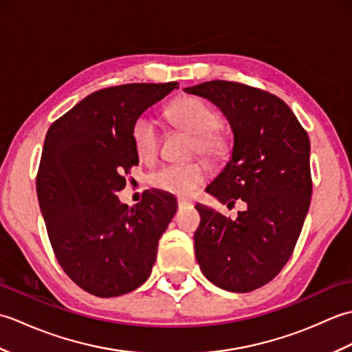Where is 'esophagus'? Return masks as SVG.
Here are the masks:
<instances>
[{
  "instance_id": "esophagus-1",
  "label": "esophagus",
  "mask_w": 352,
  "mask_h": 352,
  "mask_svg": "<svg viewBox=\"0 0 352 352\" xmlns=\"http://www.w3.org/2000/svg\"><path fill=\"white\" fill-rule=\"evenodd\" d=\"M177 203H178V208H186V207H190L192 206L190 201L184 199V198H178Z\"/></svg>"
}]
</instances>
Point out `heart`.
Wrapping results in <instances>:
<instances>
[{"label": "heart", "instance_id": "heart-1", "mask_svg": "<svg viewBox=\"0 0 352 352\" xmlns=\"http://www.w3.org/2000/svg\"><path fill=\"white\" fill-rule=\"evenodd\" d=\"M168 116L178 129L197 136V151L210 160H222L228 153V138L219 130V115L210 104L197 96H182L168 109ZM133 145L144 160L153 159L159 149V130L149 115H140L133 124ZM206 163L166 164L153 172L149 183L153 188L178 197H190L207 180Z\"/></svg>", "mask_w": 352, "mask_h": 352}]
</instances>
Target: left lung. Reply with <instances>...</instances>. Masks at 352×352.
I'll return each mask as SVG.
<instances>
[{
    "label": "left lung",
    "mask_w": 352,
    "mask_h": 352,
    "mask_svg": "<svg viewBox=\"0 0 352 352\" xmlns=\"http://www.w3.org/2000/svg\"><path fill=\"white\" fill-rule=\"evenodd\" d=\"M213 102L233 131V148L206 192L246 208L234 221L197 204L195 257L208 281L228 292L256 290L280 274L301 234L311 198L310 140L286 102L233 81L184 89Z\"/></svg>",
    "instance_id": "8db88e82"
}]
</instances>
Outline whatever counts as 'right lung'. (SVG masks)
Instances as JSON below:
<instances>
[{"label":"right lung","mask_w":352,"mask_h":352,"mask_svg":"<svg viewBox=\"0 0 352 352\" xmlns=\"http://www.w3.org/2000/svg\"><path fill=\"white\" fill-rule=\"evenodd\" d=\"M175 81L134 83L94 92L52 122L45 136L37 198L63 271L100 298L119 296L151 275L159 239L177 212L174 197L149 190L122 204L124 172L139 164L131 130Z\"/></svg>","instance_id":"right-lung-1"}]
</instances>
